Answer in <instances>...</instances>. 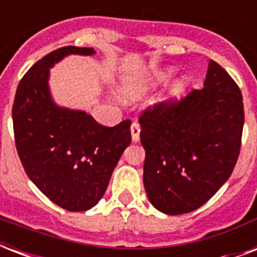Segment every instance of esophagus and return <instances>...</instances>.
Listing matches in <instances>:
<instances>
[{"label": "esophagus", "mask_w": 257, "mask_h": 257, "mask_svg": "<svg viewBox=\"0 0 257 257\" xmlns=\"http://www.w3.org/2000/svg\"><path fill=\"white\" fill-rule=\"evenodd\" d=\"M140 124L139 122H133L132 126H131V133H132V140L135 141V143H137V141L140 140Z\"/></svg>", "instance_id": "esophagus-1"}]
</instances>
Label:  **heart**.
<instances>
[{"label": "heart", "instance_id": "1", "mask_svg": "<svg viewBox=\"0 0 257 257\" xmlns=\"http://www.w3.org/2000/svg\"><path fill=\"white\" fill-rule=\"evenodd\" d=\"M125 94L128 97H136L137 94H139V90H136V89H126V90H125Z\"/></svg>", "mask_w": 257, "mask_h": 257}]
</instances>
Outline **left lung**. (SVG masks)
<instances>
[{
	"label": "left lung",
	"mask_w": 257,
	"mask_h": 257,
	"mask_svg": "<svg viewBox=\"0 0 257 257\" xmlns=\"http://www.w3.org/2000/svg\"><path fill=\"white\" fill-rule=\"evenodd\" d=\"M144 187L167 215L200 208L219 191L239 159L244 125L239 86L211 60L201 89L141 113Z\"/></svg>",
	"instance_id": "8db88e82"
}]
</instances>
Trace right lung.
I'll use <instances>...</instances> for the list:
<instances>
[{
	"instance_id": "1",
	"label": "right lung",
	"mask_w": 257,
	"mask_h": 257,
	"mask_svg": "<svg viewBox=\"0 0 257 257\" xmlns=\"http://www.w3.org/2000/svg\"><path fill=\"white\" fill-rule=\"evenodd\" d=\"M92 48L64 46L30 68L14 97L16 148L26 175L58 207L88 211L104 196L113 169L131 144V120L100 125L82 110L60 108L50 97L49 69L68 54Z\"/></svg>"
}]
</instances>
